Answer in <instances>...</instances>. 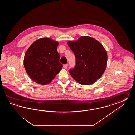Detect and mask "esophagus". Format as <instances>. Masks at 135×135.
<instances>
[{"mask_svg":"<svg viewBox=\"0 0 135 135\" xmlns=\"http://www.w3.org/2000/svg\"><path fill=\"white\" fill-rule=\"evenodd\" d=\"M68 66H69V64H66L64 66V68H65V69H67V68H68Z\"/></svg>","mask_w":135,"mask_h":135,"instance_id":"34e87169","label":"esophagus"}]
</instances>
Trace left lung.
<instances>
[{"instance_id": "1", "label": "left lung", "mask_w": 135, "mask_h": 135, "mask_svg": "<svg viewBox=\"0 0 135 135\" xmlns=\"http://www.w3.org/2000/svg\"><path fill=\"white\" fill-rule=\"evenodd\" d=\"M68 45L74 54L76 65L69 70L72 77L82 85H90L100 78L105 70L107 54L103 45L88 36L69 41Z\"/></svg>"}]
</instances>
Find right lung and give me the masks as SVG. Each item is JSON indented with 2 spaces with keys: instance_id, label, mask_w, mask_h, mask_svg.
Segmentation results:
<instances>
[{
  "instance_id": "right-lung-1",
  "label": "right lung",
  "mask_w": 135,
  "mask_h": 135,
  "mask_svg": "<svg viewBox=\"0 0 135 135\" xmlns=\"http://www.w3.org/2000/svg\"><path fill=\"white\" fill-rule=\"evenodd\" d=\"M58 43L49 38L35 41L26 52L23 64L27 74L35 82L50 83L63 68L57 51Z\"/></svg>"
}]
</instances>
